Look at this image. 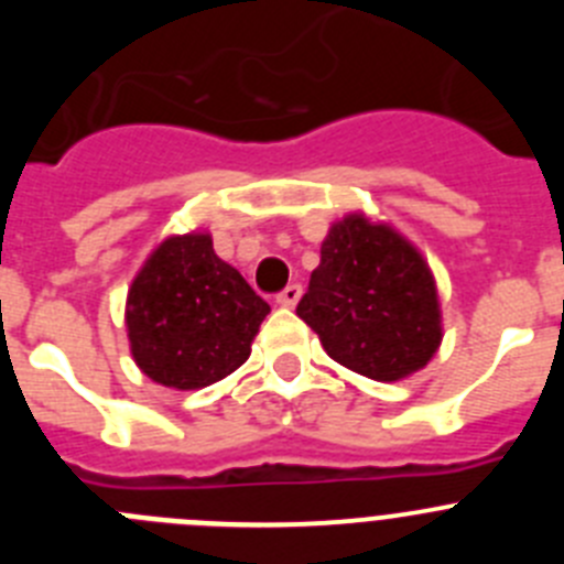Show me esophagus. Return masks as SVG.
<instances>
[{
    "label": "esophagus",
    "instance_id": "obj_1",
    "mask_svg": "<svg viewBox=\"0 0 564 564\" xmlns=\"http://www.w3.org/2000/svg\"><path fill=\"white\" fill-rule=\"evenodd\" d=\"M302 299V285H288L285 291L276 296V305L282 307H296V302Z\"/></svg>",
    "mask_w": 564,
    "mask_h": 564
}]
</instances>
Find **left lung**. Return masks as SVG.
<instances>
[{
    "label": "left lung",
    "mask_w": 564,
    "mask_h": 564,
    "mask_svg": "<svg viewBox=\"0 0 564 564\" xmlns=\"http://www.w3.org/2000/svg\"><path fill=\"white\" fill-rule=\"evenodd\" d=\"M296 316L333 361L372 381L423 370L443 338L426 259L395 228L364 214L330 226Z\"/></svg>",
    "instance_id": "1"
}]
</instances>
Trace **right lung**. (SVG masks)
I'll return each instance as SVG.
<instances>
[{"mask_svg":"<svg viewBox=\"0 0 564 564\" xmlns=\"http://www.w3.org/2000/svg\"><path fill=\"white\" fill-rule=\"evenodd\" d=\"M268 302L223 262L212 234L163 239L127 293V333L143 376L172 390H200L251 356Z\"/></svg>","mask_w":564,"mask_h":564,"instance_id":"obj_1","label":"right lung"}]
</instances>
